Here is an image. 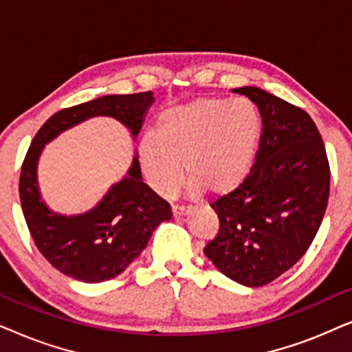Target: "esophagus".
<instances>
[{
	"mask_svg": "<svg viewBox=\"0 0 352 352\" xmlns=\"http://www.w3.org/2000/svg\"><path fill=\"white\" fill-rule=\"evenodd\" d=\"M190 213L189 206H173V214L175 216H186Z\"/></svg>",
	"mask_w": 352,
	"mask_h": 352,
	"instance_id": "obj_1",
	"label": "esophagus"
}]
</instances>
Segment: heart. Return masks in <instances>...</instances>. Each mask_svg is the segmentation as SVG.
I'll list each match as a JSON object with an SVG mask.
<instances>
[{
  "mask_svg": "<svg viewBox=\"0 0 352 352\" xmlns=\"http://www.w3.org/2000/svg\"><path fill=\"white\" fill-rule=\"evenodd\" d=\"M261 136V117L247 99L201 98L160 113L155 133L138 141L144 181L170 197L189 175L190 194L234 192L248 176Z\"/></svg>",
  "mask_w": 352,
  "mask_h": 352,
  "instance_id": "obj_1",
  "label": "heart"
}]
</instances>
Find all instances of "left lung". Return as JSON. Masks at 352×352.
<instances>
[{"mask_svg":"<svg viewBox=\"0 0 352 352\" xmlns=\"http://www.w3.org/2000/svg\"><path fill=\"white\" fill-rule=\"evenodd\" d=\"M232 91L256 104L263 133L250 175L211 205L219 230L204 252L224 276L263 287L311 247L329 204L330 166L305 110L254 86Z\"/></svg>","mask_w":352,"mask_h":352,"instance_id":"8db88e82","label":"left lung"}]
</instances>
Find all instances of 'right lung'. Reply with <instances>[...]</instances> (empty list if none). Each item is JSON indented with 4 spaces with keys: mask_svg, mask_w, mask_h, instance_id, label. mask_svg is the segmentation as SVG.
<instances>
[{
    "mask_svg": "<svg viewBox=\"0 0 352 352\" xmlns=\"http://www.w3.org/2000/svg\"><path fill=\"white\" fill-rule=\"evenodd\" d=\"M152 102V91L102 96L59 110L33 138L19 181L22 211L36 248L65 276L86 283L117 277L147 247L157 226L171 219V206L142 181L134 157L128 175L110 187L93 210L75 216L54 213L38 189V158L46 144L62 131L99 115L122 122L136 139Z\"/></svg>",
    "mask_w": 352,
    "mask_h": 352,
    "instance_id": "1",
    "label": "right lung"
}]
</instances>
